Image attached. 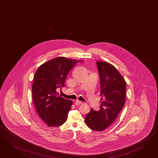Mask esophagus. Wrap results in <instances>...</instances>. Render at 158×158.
I'll return each instance as SVG.
<instances>
[{"label": "esophagus", "mask_w": 158, "mask_h": 158, "mask_svg": "<svg viewBox=\"0 0 158 158\" xmlns=\"http://www.w3.org/2000/svg\"><path fill=\"white\" fill-rule=\"evenodd\" d=\"M81 103H82V102H81V101L77 100V101H76V102H75V105H76V106H78V105H80Z\"/></svg>", "instance_id": "1"}]
</instances>
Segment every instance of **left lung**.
Segmentation results:
<instances>
[{"instance_id": "obj_1", "label": "left lung", "mask_w": 158, "mask_h": 158, "mask_svg": "<svg viewBox=\"0 0 158 158\" xmlns=\"http://www.w3.org/2000/svg\"><path fill=\"white\" fill-rule=\"evenodd\" d=\"M101 92L100 110L91 109L85 118L90 129L102 132L113 123L123 108L126 100V82L117 68L106 62H96Z\"/></svg>"}]
</instances>
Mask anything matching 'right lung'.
<instances>
[{"instance_id":"1","label":"right lung","mask_w":158,"mask_h":158,"mask_svg":"<svg viewBox=\"0 0 158 158\" xmlns=\"http://www.w3.org/2000/svg\"><path fill=\"white\" fill-rule=\"evenodd\" d=\"M79 62L58 57L41 64L35 73L33 102L38 114L49 127L60 126L67 119L73 102L60 96L56 89L64 87L68 72Z\"/></svg>"}]
</instances>
